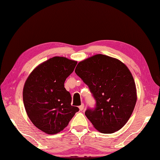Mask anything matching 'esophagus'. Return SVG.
<instances>
[{"label": "esophagus", "instance_id": "34e87169", "mask_svg": "<svg viewBox=\"0 0 160 160\" xmlns=\"http://www.w3.org/2000/svg\"><path fill=\"white\" fill-rule=\"evenodd\" d=\"M84 105L83 104V103H82V105L79 106V109H80V111H82L83 109H84Z\"/></svg>", "mask_w": 160, "mask_h": 160}]
</instances>
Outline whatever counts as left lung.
<instances>
[{
  "instance_id": "8db88e82",
  "label": "left lung",
  "mask_w": 160,
  "mask_h": 160,
  "mask_svg": "<svg viewBox=\"0 0 160 160\" xmlns=\"http://www.w3.org/2000/svg\"><path fill=\"white\" fill-rule=\"evenodd\" d=\"M75 72L96 100V107L85 112L93 127L105 134L119 130L137 102L136 85L128 68L117 59L98 54L79 62Z\"/></svg>"
}]
</instances>
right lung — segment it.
I'll use <instances>...</instances> for the list:
<instances>
[{
  "mask_svg": "<svg viewBox=\"0 0 160 160\" xmlns=\"http://www.w3.org/2000/svg\"><path fill=\"white\" fill-rule=\"evenodd\" d=\"M76 64V61L64 57H53L34 68L25 82L26 113L34 126L47 134L63 130L79 111L71 106V94L64 87Z\"/></svg>",
  "mask_w": 160,
  "mask_h": 160,
  "instance_id": "obj_1",
  "label": "right lung"
}]
</instances>
